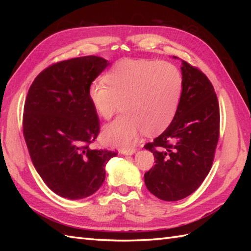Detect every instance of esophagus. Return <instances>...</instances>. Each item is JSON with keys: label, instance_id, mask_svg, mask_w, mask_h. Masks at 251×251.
<instances>
[{"label": "esophagus", "instance_id": "34e87169", "mask_svg": "<svg viewBox=\"0 0 251 251\" xmlns=\"http://www.w3.org/2000/svg\"><path fill=\"white\" fill-rule=\"evenodd\" d=\"M136 152L135 148H129V149H123L121 150V153L124 154V155H132Z\"/></svg>", "mask_w": 251, "mask_h": 251}]
</instances>
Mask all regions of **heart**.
I'll use <instances>...</instances> for the list:
<instances>
[{"label": "heart", "instance_id": "1", "mask_svg": "<svg viewBox=\"0 0 251 251\" xmlns=\"http://www.w3.org/2000/svg\"><path fill=\"white\" fill-rule=\"evenodd\" d=\"M104 81L88 87V98L97 114L110 120L125 112L103 129L104 140L128 147L138 135H157L174 120L182 96L183 77L173 63L150 59H123L105 73Z\"/></svg>", "mask_w": 251, "mask_h": 251}]
</instances>
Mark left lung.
Returning a JSON list of instances; mask_svg holds the SVG:
<instances>
[{
    "label": "left lung",
    "instance_id": "1",
    "mask_svg": "<svg viewBox=\"0 0 251 251\" xmlns=\"http://www.w3.org/2000/svg\"><path fill=\"white\" fill-rule=\"evenodd\" d=\"M181 73L183 90L174 120L145 146L155 159L145 174V183L166 201L182 200L197 190L211 168L219 139L220 112L214 86L201 70L183 60Z\"/></svg>",
    "mask_w": 251,
    "mask_h": 251
}]
</instances>
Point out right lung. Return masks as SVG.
Segmentation results:
<instances>
[{
  "instance_id": "add662e5",
  "label": "right lung",
  "mask_w": 251,
  "mask_h": 251,
  "mask_svg": "<svg viewBox=\"0 0 251 251\" xmlns=\"http://www.w3.org/2000/svg\"><path fill=\"white\" fill-rule=\"evenodd\" d=\"M108 60L85 56L57 62L30 86L24 109V136L36 172L61 197L93 195L105 179L116 152L90 148L100 125L88 87Z\"/></svg>"
}]
</instances>
